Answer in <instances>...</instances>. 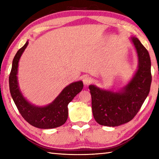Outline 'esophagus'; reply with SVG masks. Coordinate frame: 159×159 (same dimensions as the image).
<instances>
[{
    "label": "esophagus",
    "mask_w": 159,
    "mask_h": 159,
    "mask_svg": "<svg viewBox=\"0 0 159 159\" xmlns=\"http://www.w3.org/2000/svg\"><path fill=\"white\" fill-rule=\"evenodd\" d=\"M91 81H92V80H91V78L90 76H85L84 77H83V83H84L85 85H89L90 83H91Z\"/></svg>",
    "instance_id": "esophagus-1"
}]
</instances>
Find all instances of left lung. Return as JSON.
<instances>
[{"label":"left lung","mask_w":159,"mask_h":159,"mask_svg":"<svg viewBox=\"0 0 159 159\" xmlns=\"http://www.w3.org/2000/svg\"><path fill=\"white\" fill-rule=\"evenodd\" d=\"M132 41L138 55L139 68L122 91L114 93L89 86L93 116L102 125L114 127L130 121L149 95L152 83L149 54L138 39L132 38Z\"/></svg>","instance_id":"left-lung-1"}]
</instances>
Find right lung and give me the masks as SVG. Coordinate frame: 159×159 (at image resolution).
<instances>
[{
  "instance_id": "add662e5",
  "label": "right lung",
  "mask_w": 159,
  "mask_h": 159,
  "mask_svg": "<svg viewBox=\"0 0 159 159\" xmlns=\"http://www.w3.org/2000/svg\"><path fill=\"white\" fill-rule=\"evenodd\" d=\"M28 45V41L16 53L9 76V86L11 96L16 107L29 124L41 129L55 128L62 125L68 118V104L77 94L82 90V81L72 83L48 106L38 107L32 105L21 95L17 83L18 62L21 54Z\"/></svg>"
}]
</instances>
